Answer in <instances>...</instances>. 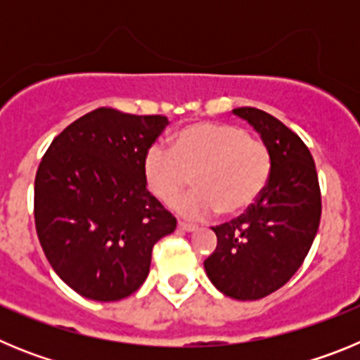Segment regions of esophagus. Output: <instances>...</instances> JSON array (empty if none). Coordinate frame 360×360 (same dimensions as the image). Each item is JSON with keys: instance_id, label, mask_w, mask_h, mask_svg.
I'll list each match as a JSON object with an SVG mask.
<instances>
[{"instance_id": "34e87169", "label": "esophagus", "mask_w": 360, "mask_h": 360, "mask_svg": "<svg viewBox=\"0 0 360 360\" xmlns=\"http://www.w3.org/2000/svg\"><path fill=\"white\" fill-rule=\"evenodd\" d=\"M178 229H180V231H184V232H195L196 229V225H193V224H186V221H178Z\"/></svg>"}]
</instances>
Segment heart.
I'll return each mask as SVG.
<instances>
[{"label":"heart","instance_id":"b5f03b06","mask_svg":"<svg viewBox=\"0 0 360 360\" xmlns=\"http://www.w3.org/2000/svg\"><path fill=\"white\" fill-rule=\"evenodd\" d=\"M272 171L270 151L240 126L196 122L174 135L171 149L153 146L144 158L149 191L171 203L189 187L196 191L173 203L186 218L214 214L236 216L252 205L265 189Z\"/></svg>","mask_w":360,"mask_h":360}]
</instances>
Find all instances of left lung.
I'll use <instances>...</instances> for the list:
<instances>
[{
  "instance_id": "left-lung-1",
  "label": "left lung",
  "mask_w": 360,
  "mask_h": 360,
  "mask_svg": "<svg viewBox=\"0 0 360 360\" xmlns=\"http://www.w3.org/2000/svg\"><path fill=\"white\" fill-rule=\"evenodd\" d=\"M232 113L262 136L272 171L249 211L212 229L218 245L203 266L221 294L254 301L281 288L304 262L319 229L321 191L310 151L281 120L257 108Z\"/></svg>"
}]
</instances>
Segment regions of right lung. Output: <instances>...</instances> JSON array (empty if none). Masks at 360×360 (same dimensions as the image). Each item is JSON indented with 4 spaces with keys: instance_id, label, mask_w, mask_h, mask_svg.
<instances>
[{
    "instance_id": "obj_1",
    "label": "right lung",
    "mask_w": 360,
    "mask_h": 360,
    "mask_svg": "<svg viewBox=\"0 0 360 360\" xmlns=\"http://www.w3.org/2000/svg\"><path fill=\"white\" fill-rule=\"evenodd\" d=\"M167 124L97 108L44 153L34 187L37 236L56 274L82 297L106 303L139 290L155 243L176 229L144 174L146 153Z\"/></svg>"
}]
</instances>
